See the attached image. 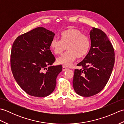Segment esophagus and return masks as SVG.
Listing matches in <instances>:
<instances>
[{
  "mask_svg": "<svg viewBox=\"0 0 124 124\" xmlns=\"http://www.w3.org/2000/svg\"><path fill=\"white\" fill-rule=\"evenodd\" d=\"M67 69H68L67 68L65 67V66H63L62 67V70L63 71H66Z\"/></svg>",
  "mask_w": 124,
  "mask_h": 124,
  "instance_id": "obj_1",
  "label": "esophagus"
}]
</instances>
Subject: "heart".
<instances>
[{
    "label": "heart",
    "instance_id": "1",
    "mask_svg": "<svg viewBox=\"0 0 124 124\" xmlns=\"http://www.w3.org/2000/svg\"><path fill=\"white\" fill-rule=\"evenodd\" d=\"M60 37L61 40L54 38L50 44V48L56 55L61 54L67 47L68 51L57 59V64L69 67L76 57H85L89 51V38L77 29L72 28L64 31L61 33Z\"/></svg>",
    "mask_w": 124,
    "mask_h": 124
}]
</instances>
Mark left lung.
Wrapping results in <instances>:
<instances>
[{
    "label": "left lung",
    "instance_id": "obj_1",
    "mask_svg": "<svg viewBox=\"0 0 124 124\" xmlns=\"http://www.w3.org/2000/svg\"><path fill=\"white\" fill-rule=\"evenodd\" d=\"M91 46L88 54L77 64L82 69L75 70L73 87L84 97L101 92L108 81L115 63V52L107 35L99 29L93 28L89 33Z\"/></svg>",
    "mask_w": 124,
    "mask_h": 124
}]
</instances>
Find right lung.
<instances>
[{"instance_id":"add662e5","label":"right lung","mask_w":124,"mask_h":124,"mask_svg":"<svg viewBox=\"0 0 124 124\" xmlns=\"http://www.w3.org/2000/svg\"><path fill=\"white\" fill-rule=\"evenodd\" d=\"M55 33L38 27L17 37L10 53V67L14 79L31 96L45 97L55 88L61 65L53 66L55 58L50 50Z\"/></svg>"}]
</instances>
